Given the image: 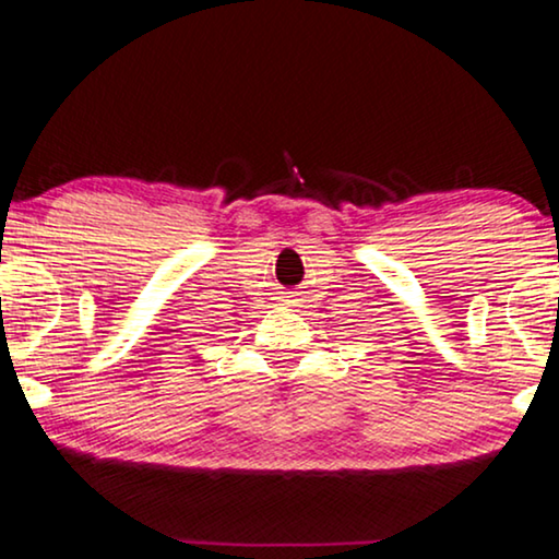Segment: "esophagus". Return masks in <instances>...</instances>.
<instances>
[{"label": "esophagus", "instance_id": "34e87169", "mask_svg": "<svg viewBox=\"0 0 559 559\" xmlns=\"http://www.w3.org/2000/svg\"><path fill=\"white\" fill-rule=\"evenodd\" d=\"M285 306H289V308H295V306H297V300H295V295H287V300H285Z\"/></svg>", "mask_w": 559, "mask_h": 559}]
</instances>
